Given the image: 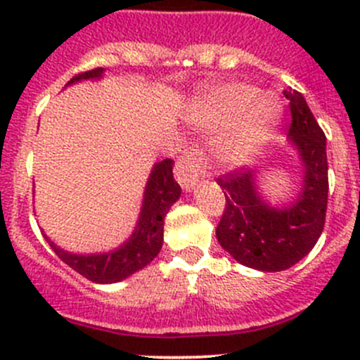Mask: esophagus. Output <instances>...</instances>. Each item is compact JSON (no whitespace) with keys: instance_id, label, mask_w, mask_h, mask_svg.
Masks as SVG:
<instances>
[{"instance_id":"34e87169","label":"esophagus","mask_w":360,"mask_h":360,"mask_svg":"<svg viewBox=\"0 0 360 360\" xmlns=\"http://www.w3.org/2000/svg\"><path fill=\"white\" fill-rule=\"evenodd\" d=\"M207 176V157L198 148H191L176 165V179L179 181L184 190H191L197 186L198 179Z\"/></svg>"}]
</instances>
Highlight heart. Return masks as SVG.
<instances>
[{
    "label": "heart",
    "instance_id": "obj_1",
    "mask_svg": "<svg viewBox=\"0 0 360 360\" xmlns=\"http://www.w3.org/2000/svg\"><path fill=\"white\" fill-rule=\"evenodd\" d=\"M197 125L209 130L226 129V139L221 144V158L230 163L245 162L278 120V104L268 94H257L248 83L231 82L217 86L202 97L193 108Z\"/></svg>",
    "mask_w": 360,
    "mask_h": 360
}]
</instances>
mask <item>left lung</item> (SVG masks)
Wrapping results in <instances>:
<instances>
[{
  "instance_id": "obj_1",
  "label": "left lung",
  "mask_w": 360,
  "mask_h": 360,
  "mask_svg": "<svg viewBox=\"0 0 360 360\" xmlns=\"http://www.w3.org/2000/svg\"><path fill=\"white\" fill-rule=\"evenodd\" d=\"M291 108L289 139L304 169L303 188L291 205L275 209L257 195L256 174L231 170L217 177L226 205L216 228L221 248L238 263L261 271H282L303 259L324 230L328 210L326 136L297 90H284Z\"/></svg>"
}]
</instances>
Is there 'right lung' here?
I'll return each instance as SVG.
<instances>
[{
  "mask_svg": "<svg viewBox=\"0 0 360 360\" xmlns=\"http://www.w3.org/2000/svg\"><path fill=\"white\" fill-rule=\"evenodd\" d=\"M104 72L103 68L90 69V71L79 72L72 76L68 85L82 79H97ZM174 162L170 158L155 163L153 170L148 179L146 190H144L143 209H141L139 221L130 235L129 240L118 249L110 250L104 254H71L64 249L57 248L49 237L45 238L53 249V252L69 264L75 271L83 275L89 281L97 284H112L123 278L130 277L137 270L144 268L158 256L163 242V219L169 212L170 205L181 197V186L176 183L172 174Z\"/></svg>",
  "mask_w": 360,
  "mask_h": 360,
  "instance_id": "right-lung-1",
  "label": "right lung"
}]
</instances>
